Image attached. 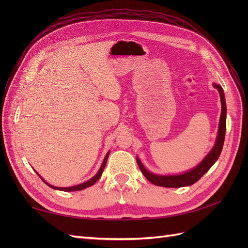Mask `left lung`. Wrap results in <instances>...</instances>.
Instances as JSON below:
<instances>
[{"instance_id": "1", "label": "left lung", "mask_w": 248, "mask_h": 248, "mask_svg": "<svg viewBox=\"0 0 248 248\" xmlns=\"http://www.w3.org/2000/svg\"><path fill=\"white\" fill-rule=\"evenodd\" d=\"M214 87L218 90L220 95V101H221V116L219 120V129H218V136L213 149L211 150L205 158L202 160L197 168L193 170L184 172L181 175H174V176H158L154 175L152 172L148 171L139 158H137L138 164L140 167V171L144 174V176L149 180L150 182L153 183L157 186L162 187H183V186H189L196 183L197 181L204 176L206 172L210 170L213 164L218 159V157L221 153V150L224 142V137H226V114H227V108H226V100H224V94L223 90L220 86L215 85Z\"/></svg>"}]
</instances>
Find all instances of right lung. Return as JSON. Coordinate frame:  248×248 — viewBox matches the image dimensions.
<instances>
[{
  "label": "right lung",
  "instance_id": "right-lung-1",
  "mask_svg": "<svg viewBox=\"0 0 248 248\" xmlns=\"http://www.w3.org/2000/svg\"><path fill=\"white\" fill-rule=\"evenodd\" d=\"M108 154H109V152H108V154L106 155V157H104V160H103V162H102V164H101V168H100V170H98V172H97V174H96L92 179H90L89 181H87V182H85V183H81V184H79V185H76V186H72V187H55V186L49 185L48 183H46L41 177H40V178H41V180H42V181H43L44 183L47 184L49 187H51V188H54V189H59V190H63V191H77V190L85 189V188H87V187L92 186L93 184H95V183L97 182V180H98V179L101 177L102 171H103V170H104V167H106L108 158ZM37 175H38V172H37ZM38 176H39V175H38Z\"/></svg>",
  "mask_w": 248,
  "mask_h": 248
}]
</instances>
